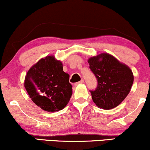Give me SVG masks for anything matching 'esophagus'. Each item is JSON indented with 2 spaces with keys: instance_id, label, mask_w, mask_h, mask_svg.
<instances>
[{
  "instance_id": "obj_1",
  "label": "esophagus",
  "mask_w": 150,
  "mask_h": 150,
  "mask_svg": "<svg viewBox=\"0 0 150 150\" xmlns=\"http://www.w3.org/2000/svg\"><path fill=\"white\" fill-rule=\"evenodd\" d=\"M82 83H84V80H83V79H82V80H81L80 81V82H78L75 83V86H77V85H78V84H82Z\"/></svg>"
}]
</instances>
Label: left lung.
Returning <instances> with one entry per match:
<instances>
[{
	"label": "left lung",
	"mask_w": 150,
	"mask_h": 150,
	"mask_svg": "<svg viewBox=\"0 0 150 150\" xmlns=\"http://www.w3.org/2000/svg\"><path fill=\"white\" fill-rule=\"evenodd\" d=\"M88 63L98 82L96 89L90 91L93 101L104 110L117 107L131 91L133 83L131 70L107 53L90 58Z\"/></svg>",
	"instance_id": "left-lung-1"
}]
</instances>
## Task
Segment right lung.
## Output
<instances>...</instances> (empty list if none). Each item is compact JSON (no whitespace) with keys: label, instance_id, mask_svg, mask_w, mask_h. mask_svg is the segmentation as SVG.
I'll use <instances>...</instances> for the list:
<instances>
[{"label":"right lung","instance_id":"obj_1","mask_svg":"<svg viewBox=\"0 0 150 150\" xmlns=\"http://www.w3.org/2000/svg\"><path fill=\"white\" fill-rule=\"evenodd\" d=\"M69 77L63 70L62 63L54 56H47L30 68L24 86L34 103L53 112L64 109L69 102L73 93Z\"/></svg>","mask_w":150,"mask_h":150}]
</instances>
